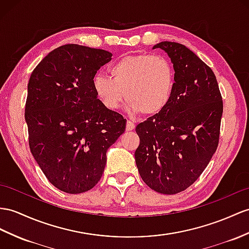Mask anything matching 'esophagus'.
<instances>
[{
	"label": "esophagus",
	"mask_w": 249,
	"mask_h": 249,
	"mask_svg": "<svg viewBox=\"0 0 249 249\" xmlns=\"http://www.w3.org/2000/svg\"><path fill=\"white\" fill-rule=\"evenodd\" d=\"M134 128H135V124L133 121H130V120L126 121V125H125L126 131H132V130H134Z\"/></svg>",
	"instance_id": "esophagus-1"
}]
</instances>
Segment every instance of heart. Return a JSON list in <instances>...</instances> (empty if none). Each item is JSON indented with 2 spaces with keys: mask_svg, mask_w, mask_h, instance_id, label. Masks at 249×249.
Here are the masks:
<instances>
[{
  "mask_svg": "<svg viewBox=\"0 0 249 249\" xmlns=\"http://www.w3.org/2000/svg\"><path fill=\"white\" fill-rule=\"evenodd\" d=\"M111 78L97 74L95 93L107 110L119 108L124 99L134 112L142 115L160 113L170 101L174 86V69L161 54H134L121 58L110 69Z\"/></svg>",
  "mask_w": 249,
  "mask_h": 249,
  "instance_id": "heart-1",
  "label": "heart"
}]
</instances>
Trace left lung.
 <instances>
[{
	"instance_id": "1",
	"label": "left lung",
	"mask_w": 249,
	"mask_h": 249,
	"mask_svg": "<svg viewBox=\"0 0 249 249\" xmlns=\"http://www.w3.org/2000/svg\"><path fill=\"white\" fill-rule=\"evenodd\" d=\"M153 48L171 58L175 86L168 105L136 126L135 160L151 189L175 195L195 183L216 151L223 100L214 72L189 48L169 41Z\"/></svg>"
}]
</instances>
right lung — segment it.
Instances as JSON below:
<instances>
[{"label":"right lung","instance_id":"add662e5","mask_svg":"<svg viewBox=\"0 0 249 249\" xmlns=\"http://www.w3.org/2000/svg\"><path fill=\"white\" fill-rule=\"evenodd\" d=\"M112 53L65 44L52 51L29 78L25 120L29 149L50 183L77 195L92 189L107 163V150L126 120L101 104L93 80Z\"/></svg>","mask_w":249,"mask_h":249}]
</instances>
